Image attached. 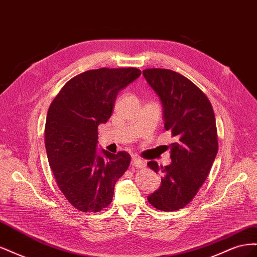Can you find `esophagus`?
I'll list each match as a JSON object with an SVG mask.
<instances>
[{
    "label": "esophagus",
    "instance_id": "esophagus-1",
    "mask_svg": "<svg viewBox=\"0 0 257 257\" xmlns=\"http://www.w3.org/2000/svg\"><path fill=\"white\" fill-rule=\"evenodd\" d=\"M131 166H132V169H142L146 166L145 162L139 160V159H133L132 160V163H131Z\"/></svg>",
    "mask_w": 257,
    "mask_h": 257
}]
</instances>
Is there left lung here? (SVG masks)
<instances>
[{"mask_svg":"<svg viewBox=\"0 0 257 257\" xmlns=\"http://www.w3.org/2000/svg\"><path fill=\"white\" fill-rule=\"evenodd\" d=\"M143 75L159 95L164 127L175 143L170 149L172 163L148 166L163 175L160 189L148 201L161 211H176L195 197L211 169L217 153V131L211 103L190 79L166 68H147Z\"/></svg>","mask_w":257,"mask_h":257,"instance_id":"8db88e82","label":"left lung"}]
</instances>
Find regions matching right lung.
<instances>
[{"label": "right lung", "instance_id": "add662e5", "mask_svg": "<svg viewBox=\"0 0 257 257\" xmlns=\"http://www.w3.org/2000/svg\"><path fill=\"white\" fill-rule=\"evenodd\" d=\"M141 69H90L68 80L54 97L45 125V146L52 174L69 204L82 212L110 205L114 184L126 172L131 155L96 151L98 125L110 118L118 92Z\"/></svg>", "mask_w": 257, "mask_h": 257}]
</instances>
